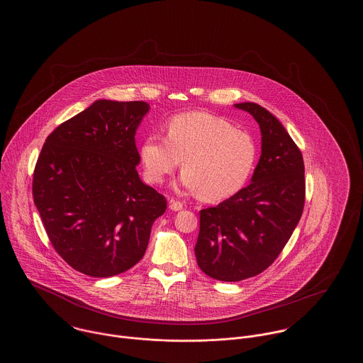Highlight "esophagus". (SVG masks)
Wrapping results in <instances>:
<instances>
[{"label": "esophagus", "mask_w": 363, "mask_h": 363, "mask_svg": "<svg viewBox=\"0 0 363 363\" xmlns=\"http://www.w3.org/2000/svg\"><path fill=\"white\" fill-rule=\"evenodd\" d=\"M170 209L173 211H181L182 209V203L177 200H170Z\"/></svg>", "instance_id": "esophagus-1"}]
</instances>
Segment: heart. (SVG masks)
<instances>
[{"label": "heart", "instance_id": "1", "mask_svg": "<svg viewBox=\"0 0 363 363\" xmlns=\"http://www.w3.org/2000/svg\"><path fill=\"white\" fill-rule=\"evenodd\" d=\"M181 184L207 201L235 194L249 179L257 160L253 136L231 122L204 111L174 117L167 136L151 135L141 147L145 178L160 184L181 164Z\"/></svg>", "mask_w": 363, "mask_h": 363}]
</instances>
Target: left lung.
Listing matches in <instances>:
<instances>
[{
    "label": "left lung",
    "mask_w": 363,
    "mask_h": 363,
    "mask_svg": "<svg viewBox=\"0 0 363 363\" xmlns=\"http://www.w3.org/2000/svg\"><path fill=\"white\" fill-rule=\"evenodd\" d=\"M261 129V156L252 182L200 211L194 247L200 269L212 279L240 281L265 271L284 249L305 207V166L301 150L268 110L235 104Z\"/></svg>",
    "instance_id": "obj_1"
}]
</instances>
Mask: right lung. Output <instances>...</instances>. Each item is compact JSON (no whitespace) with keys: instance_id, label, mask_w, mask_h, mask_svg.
Returning <instances> with one entry per match:
<instances>
[{"instance_id":"right-lung-1","label":"right lung","mask_w":363,"mask_h":363,"mask_svg":"<svg viewBox=\"0 0 363 363\" xmlns=\"http://www.w3.org/2000/svg\"><path fill=\"white\" fill-rule=\"evenodd\" d=\"M141 101H96L48 136L34 203L52 247L86 277H114L143 259L167 200L141 182L135 135Z\"/></svg>"}]
</instances>
